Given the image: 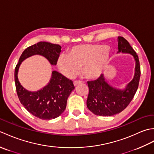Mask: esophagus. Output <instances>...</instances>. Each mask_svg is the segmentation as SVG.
Instances as JSON below:
<instances>
[{"instance_id": "obj_1", "label": "esophagus", "mask_w": 154, "mask_h": 154, "mask_svg": "<svg viewBox=\"0 0 154 154\" xmlns=\"http://www.w3.org/2000/svg\"><path fill=\"white\" fill-rule=\"evenodd\" d=\"M81 83V81H75L74 83H73L74 86H75V87L77 86L78 85H79Z\"/></svg>"}]
</instances>
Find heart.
Masks as SVG:
<instances>
[{
    "instance_id": "b5f03b06",
    "label": "heart",
    "mask_w": 154,
    "mask_h": 154,
    "mask_svg": "<svg viewBox=\"0 0 154 154\" xmlns=\"http://www.w3.org/2000/svg\"><path fill=\"white\" fill-rule=\"evenodd\" d=\"M108 48L104 45L84 44L72 47L69 54H61L57 60L59 70L64 76L73 78L82 67L87 79H95L103 73L107 61Z\"/></svg>"
}]
</instances>
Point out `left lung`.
<instances>
[{"label":"left lung","mask_w":154,"mask_h":154,"mask_svg":"<svg viewBox=\"0 0 154 154\" xmlns=\"http://www.w3.org/2000/svg\"><path fill=\"white\" fill-rule=\"evenodd\" d=\"M118 42V53L130 54L134 58V77L123 90L117 89L108 84L103 74L97 80L88 81L89 91L87 106L98 116H110L122 112L131 102L138 87L141 73L138 55L125 38L119 36Z\"/></svg>","instance_id":"8db88e82"}]
</instances>
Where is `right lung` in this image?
Wrapping results in <instances>:
<instances>
[{"mask_svg":"<svg viewBox=\"0 0 154 154\" xmlns=\"http://www.w3.org/2000/svg\"><path fill=\"white\" fill-rule=\"evenodd\" d=\"M61 47L46 42H40L27 48L20 57L14 71L16 89L21 104L32 115L42 120H51L60 116L65 110L67 100L75 89L73 81L56 71H52L50 82L43 89L31 92L23 87L18 79L20 65L25 59L34 55H40L55 65Z\"/></svg>","mask_w":154,"mask_h":154,"instance_id":"obj_1","label":"right lung"}]
</instances>
